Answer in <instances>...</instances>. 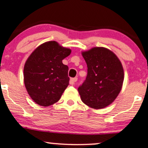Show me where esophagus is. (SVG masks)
Returning a JSON list of instances; mask_svg holds the SVG:
<instances>
[{
  "label": "esophagus",
  "mask_w": 148,
  "mask_h": 148,
  "mask_svg": "<svg viewBox=\"0 0 148 148\" xmlns=\"http://www.w3.org/2000/svg\"><path fill=\"white\" fill-rule=\"evenodd\" d=\"M77 78L75 77V78H71L70 79V84L71 85H74L75 84V83L77 82Z\"/></svg>",
  "instance_id": "esophagus-1"
}]
</instances>
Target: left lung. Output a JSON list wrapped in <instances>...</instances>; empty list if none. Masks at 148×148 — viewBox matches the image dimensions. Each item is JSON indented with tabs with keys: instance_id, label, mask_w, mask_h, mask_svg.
Masks as SVG:
<instances>
[{
	"instance_id": "obj_1",
	"label": "left lung",
	"mask_w": 148,
	"mask_h": 148,
	"mask_svg": "<svg viewBox=\"0 0 148 148\" xmlns=\"http://www.w3.org/2000/svg\"><path fill=\"white\" fill-rule=\"evenodd\" d=\"M88 66L85 82L78 88L82 102L95 110L114 101L122 88L124 73L118 57L104 47L82 52Z\"/></svg>"
}]
</instances>
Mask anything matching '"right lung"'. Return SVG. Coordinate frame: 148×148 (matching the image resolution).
Wrapping results in <instances>:
<instances>
[{
  "mask_svg": "<svg viewBox=\"0 0 148 148\" xmlns=\"http://www.w3.org/2000/svg\"><path fill=\"white\" fill-rule=\"evenodd\" d=\"M69 48L55 40L38 45L24 66V83L34 102L42 107L53 105L69 85L68 66L62 60L71 54Z\"/></svg>",
  "mask_w": 148,
  "mask_h": 148,
  "instance_id": "right-lung-1",
  "label": "right lung"
}]
</instances>
